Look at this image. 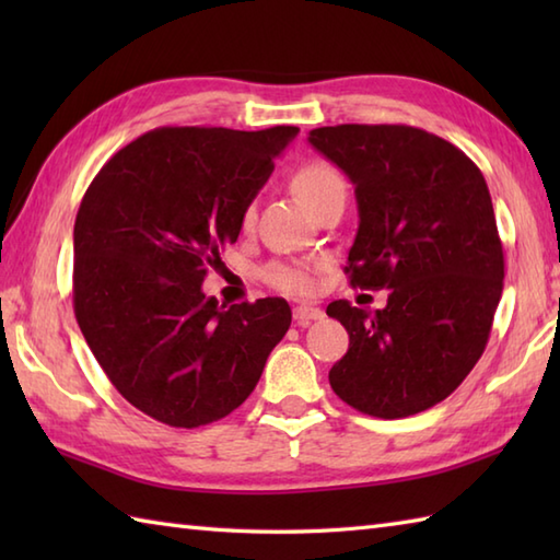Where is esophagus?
<instances>
[{
    "instance_id": "esophagus-1",
    "label": "esophagus",
    "mask_w": 560,
    "mask_h": 560,
    "mask_svg": "<svg viewBox=\"0 0 560 560\" xmlns=\"http://www.w3.org/2000/svg\"><path fill=\"white\" fill-rule=\"evenodd\" d=\"M323 317H325L323 307H317V305H295L293 307V319L301 327H305L307 323H313V319H323Z\"/></svg>"
}]
</instances>
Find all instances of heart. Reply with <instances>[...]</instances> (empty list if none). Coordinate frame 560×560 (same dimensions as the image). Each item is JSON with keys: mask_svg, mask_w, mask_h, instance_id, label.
Here are the masks:
<instances>
[{"mask_svg": "<svg viewBox=\"0 0 560 560\" xmlns=\"http://www.w3.org/2000/svg\"><path fill=\"white\" fill-rule=\"evenodd\" d=\"M291 187L311 209H315L317 201L325 199L329 192L347 189L339 171L325 161H307L299 165L291 175ZM253 225H255V207L245 205L241 211V231L245 233L253 231ZM325 265H327L325 259H313V261L277 259V261H269L267 267H261L259 277L277 291L291 293V295H307L317 289V271L325 269Z\"/></svg>", "mask_w": 560, "mask_h": 560, "instance_id": "1", "label": "heart"}]
</instances>
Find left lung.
Masks as SVG:
<instances>
[{
	"label": "left lung",
	"instance_id": "obj_1",
	"mask_svg": "<svg viewBox=\"0 0 560 560\" xmlns=\"http://www.w3.org/2000/svg\"><path fill=\"white\" fill-rule=\"evenodd\" d=\"M307 141L355 187L351 287L389 291L375 313L327 305L349 331L329 385L377 419L431 409L481 359L503 293L489 185L467 153L419 127H317Z\"/></svg>",
	"mask_w": 560,
	"mask_h": 560
}]
</instances>
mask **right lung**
I'll list each match as a JSON object with an SVG mask.
<instances>
[{"mask_svg":"<svg viewBox=\"0 0 560 560\" xmlns=\"http://www.w3.org/2000/svg\"><path fill=\"white\" fill-rule=\"evenodd\" d=\"M295 135L159 127L117 151L83 195L77 323L115 389L151 419L199 428L229 416L289 331L283 299L225 307L201 281Z\"/></svg>","mask_w":560,"mask_h":560,"instance_id":"obj_1","label":"right lung"}]
</instances>
